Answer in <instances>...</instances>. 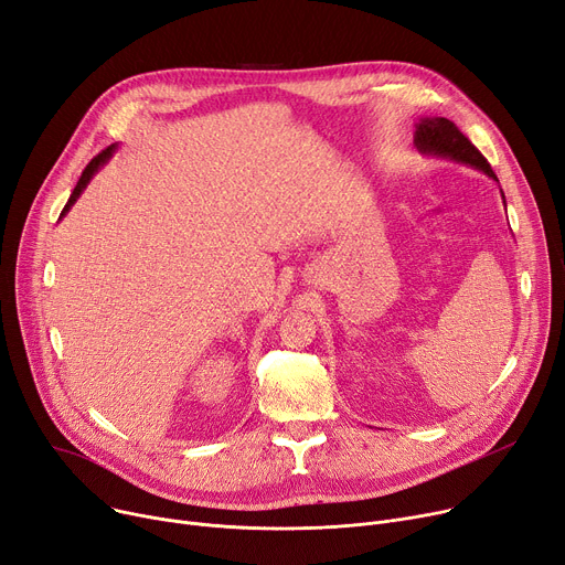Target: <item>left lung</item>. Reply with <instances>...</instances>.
Wrapping results in <instances>:
<instances>
[{"mask_svg":"<svg viewBox=\"0 0 565 565\" xmlns=\"http://www.w3.org/2000/svg\"><path fill=\"white\" fill-rule=\"evenodd\" d=\"M415 143L424 152H434V154H443V157H449V159H456V161H462V163H470V166H475V169L483 171L486 175L494 178L492 166L488 163V159L447 118H424L417 125Z\"/></svg>","mask_w":565,"mask_h":565,"instance_id":"left-lung-1","label":"left lung"}]
</instances>
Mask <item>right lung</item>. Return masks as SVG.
<instances>
[{
  "label": "right lung",
  "instance_id": "add662e5",
  "mask_svg": "<svg viewBox=\"0 0 565 565\" xmlns=\"http://www.w3.org/2000/svg\"><path fill=\"white\" fill-rule=\"evenodd\" d=\"M114 152V146H109V148H105L103 152H99V154H95L88 163H86V169L82 171V178H79V182H77V186L73 189V193H71V198H68V203H65V207H63V212H61V216L65 214V212H68L71 207H73V203L77 201V198H79V193L84 191V186L88 184V180L93 178V173L99 169V166H103L107 159H109V154Z\"/></svg>",
  "mask_w": 565,
  "mask_h": 565
}]
</instances>
